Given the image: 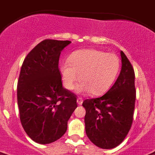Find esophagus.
<instances>
[{
  "instance_id": "1",
  "label": "esophagus",
  "mask_w": 155,
  "mask_h": 155,
  "mask_svg": "<svg viewBox=\"0 0 155 155\" xmlns=\"http://www.w3.org/2000/svg\"><path fill=\"white\" fill-rule=\"evenodd\" d=\"M77 103H78V105H81L83 103L82 98H80V97L78 98V99H77Z\"/></svg>"
}]
</instances>
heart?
I'll return each mask as SVG.
<instances>
[{
  "mask_svg": "<svg viewBox=\"0 0 155 155\" xmlns=\"http://www.w3.org/2000/svg\"><path fill=\"white\" fill-rule=\"evenodd\" d=\"M120 66V58L115 54L84 49L71 54L68 62L61 65L60 72L64 86L69 90L74 88L80 74L81 82L77 86V93L100 96L105 93L114 83Z\"/></svg>",
  "mask_w": 155,
  "mask_h": 155,
  "instance_id": "obj_1",
  "label": "heart"
}]
</instances>
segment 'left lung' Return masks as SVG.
<instances>
[{"mask_svg": "<svg viewBox=\"0 0 155 155\" xmlns=\"http://www.w3.org/2000/svg\"><path fill=\"white\" fill-rule=\"evenodd\" d=\"M121 70L112 88L104 96L83 101L85 132L90 141L102 149H112L129 132L135 109V72L121 51Z\"/></svg>", "mask_w": 155, "mask_h": 155, "instance_id": "obj_1", "label": "left lung"}]
</instances>
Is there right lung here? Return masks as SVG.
<instances>
[{
  "label": "right lung",
  "mask_w": 155,
  "mask_h": 155,
  "mask_svg": "<svg viewBox=\"0 0 155 155\" xmlns=\"http://www.w3.org/2000/svg\"><path fill=\"white\" fill-rule=\"evenodd\" d=\"M70 41L45 39L25 58L17 85V103L24 131L37 143L62 137L78 107L76 95L64 89L58 70L62 50Z\"/></svg>",
  "instance_id": "right-lung-1"
}]
</instances>
